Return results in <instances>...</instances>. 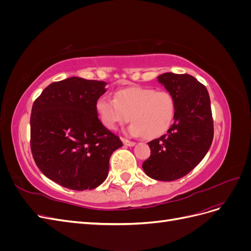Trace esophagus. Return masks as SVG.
Wrapping results in <instances>:
<instances>
[{"instance_id": "1", "label": "esophagus", "mask_w": 251, "mask_h": 251, "mask_svg": "<svg viewBox=\"0 0 251 251\" xmlns=\"http://www.w3.org/2000/svg\"><path fill=\"white\" fill-rule=\"evenodd\" d=\"M123 142L125 146H127V147H134L135 146V142L134 141H131V140H127L126 138H123Z\"/></svg>"}]
</instances>
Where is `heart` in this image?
<instances>
[{"instance_id":"heart-1","label":"heart","mask_w":251,"mask_h":251,"mask_svg":"<svg viewBox=\"0 0 251 251\" xmlns=\"http://www.w3.org/2000/svg\"><path fill=\"white\" fill-rule=\"evenodd\" d=\"M95 110L100 124L108 130H115L118 125L131 120L128 134L153 139L164 134L173 124L176 101L168 91L134 86L117 91L114 100L100 96Z\"/></svg>"}]
</instances>
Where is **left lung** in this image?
<instances>
[{"instance_id":"obj_1","label":"left lung","mask_w":251,"mask_h":251,"mask_svg":"<svg viewBox=\"0 0 251 251\" xmlns=\"http://www.w3.org/2000/svg\"><path fill=\"white\" fill-rule=\"evenodd\" d=\"M176 101L168 133L150 141L151 156L142 163L149 177L174 181L198 165L214 138V120L207 89L189 74L163 73L157 77Z\"/></svg>"}]
</instances>
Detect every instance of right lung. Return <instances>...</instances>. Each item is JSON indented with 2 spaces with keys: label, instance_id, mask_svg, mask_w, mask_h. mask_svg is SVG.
I'll list each match as a JSON object with an SVG mask.
<instances>
[{
  "label": "right lung",
  "instance_id": "obj_1",
  "mask_svg": "<svg viewBox=\"0 0 251 251\" xmlns=\"http://www.w3.org/2000/svg\"><path fill=\"white\" fill-rule=\"evenodd\" d=\"M107 82L69 77L45 88L32 105L30 148L37 168L74 191L93 189L108 177L110 157L123 147L100 121L95 102Z\"/></svg>",
  "mask_w": 251,
  "mask_h": 251
}]
</instances>
